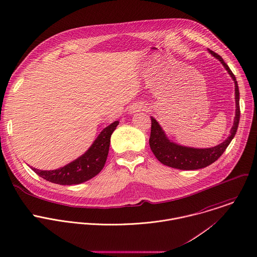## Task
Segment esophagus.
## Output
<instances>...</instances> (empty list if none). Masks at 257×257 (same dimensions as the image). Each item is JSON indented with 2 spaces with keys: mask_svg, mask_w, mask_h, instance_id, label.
I'll return each mask as SVG.
<instances>
[{
  "mask_svg": "<svg viewBox=\"0 0 257 257\" xmlns=\"http://www.w3.org/2000/svg\"><path fill=\"white\" fill-rule=\"evenodd\" d=\"M144 104L143 103L136 102L134 103L133 105H131L130 107V113H136V112H140L142 110H144Z\"/></svg>",
  "mask_w": 257,
  "mask_h": 257,
  "instance_id": "obj_1",
  "label": "esophagus"
}]
</instances>
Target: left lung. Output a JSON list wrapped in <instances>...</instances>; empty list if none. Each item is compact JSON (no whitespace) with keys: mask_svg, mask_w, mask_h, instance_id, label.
<instances>
[{"mask_svg":"<svg viewBox=\"0 0 257 257\" xmlns=\"http://www.w3.org/2000/svg\"><path fill=\"white\" fill-rule=\"evenodd\" d=\"M214 57H216L222 65L225 67L229 75L234 81L235 84V101H236V109H235V117L234 123L230 130L229 137L222 142L221 144L207 149H196L190 147L180 146L173 142H170L166 137L164 131L161 126L151 117V135L149 139V144L155 157L164 165L180 169V170H198L209 166L213 162H215L229 145L231 140L233 139L240 118V108H239V90L236 78L228 65L223 61L222 57L210 50H208Z\"/></svg>","mask_w":257,"mask_h":257,"instance_id":"8db88e82","label":"left lung"}]
</instances>
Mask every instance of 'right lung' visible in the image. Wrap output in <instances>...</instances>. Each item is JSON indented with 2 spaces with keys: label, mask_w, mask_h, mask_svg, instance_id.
Masks as SVG:
<instances>
[{
  "label": "right lung",
  "mask_w": 257,
  "mask_h": 257,
  "mask_svg": "<svg viewBox=\"0 0 257 257\" xmlns=\"http://www.w3.org/2000/svg\"><path fill=\"white\" fill-rule=\"evenodd\" d=\"M119 121H115L99 134L91 147L75 161L52 171H42L32 168L35 173L45 180L58 185H77L86 182L102 170L109 151L110 138Z\"/></svg>",
  "instance_id": "obj_1"
}]
</instances>
